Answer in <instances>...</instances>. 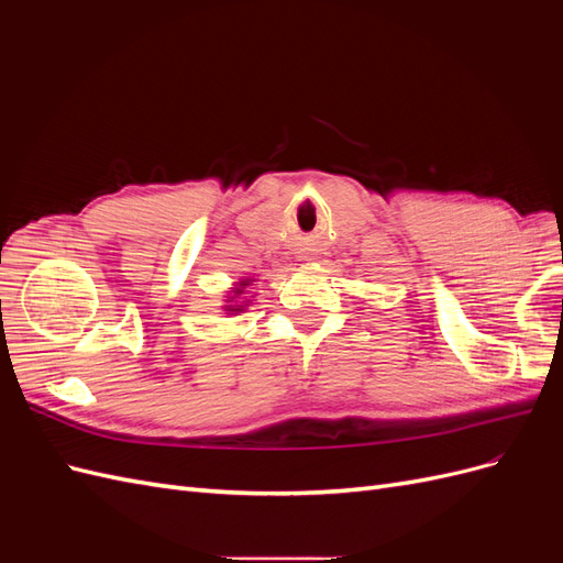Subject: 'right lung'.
<instances>
[{"mask_svg": "<svg viewBox=\"0 0 563 563\" xmlns=\"http://www.w3.org/2000/svg\"><path fill=\"white\" fill-rule=\"evenodd\" d=\"M244 286H249V279H244V282L240 284V288H236V291H234V294H236V296H240V294H242V288H244ZM228 310H232V312H234V310H242V305H232V308H230V305H228Z\"/></svg>", "mask_w": 563, "mask_h": 563, "instance_id": "right-lung-1", "label": "right lung"}]
</instances>
